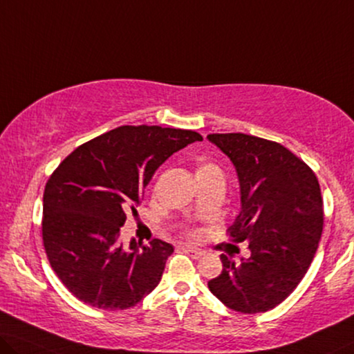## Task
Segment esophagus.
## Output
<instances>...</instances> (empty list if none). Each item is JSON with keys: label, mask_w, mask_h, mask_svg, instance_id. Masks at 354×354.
<instances>
[{"label": "esophagus", "mask_w": 354, "mask_h": 354, "mask_svg": "<svg viewBox=\"0 0 354 354\" xmlns=\"http://www.w3.org/2000/svg\"><path fill=\"white\" fill-rule=\"evenodd\" d=\"M184 251L187 252L189 256L191 257H194V259H198V257H202L203 256V251H200V250H197V248H192V246H184L183 248Z\"/></svg>", "instance_id": "esophagus-1"}]
</instances>
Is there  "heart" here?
<instances>
[{
    "mask_svg": "<svg viewBox=\"0 0 354 354\" xmlns=\"http://www.w3.org/2000/svg\"><path fill=\"white\" fill-rule=\"evenodd\" d=\"M216 175H223V171H221V168L211 160L202 159L197 162V165H195V176L197 178L216 176Z\"/></svg>",
    "mask_w": 354,
    "mask_h": 354,
    "instance_id": "b5f03b06",
    "label": "heart"
}]
</instances>
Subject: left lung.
I'll return each instance as SVG.
<instances>
[{
  "label": "left lung",
  "mask_w": 354,
  "mask_h": 354,
  "mask_svg": "<svg viewBox=\"0 0 354 354\" xmlns=\"http://www.w3.org/2000/svg\"><path fill=\"white\" fill-rule=\"evenodd\" d=\"M207 138L239 175L241 209L227 232L251 251L240 262L221 254L223 272L208 288L235 312H268L297 288L318 250L324 224L319 183L307 163L275 141L245 133Z\"/></svg>",
  "instance_id": "8db88e82"
}]
</instances>
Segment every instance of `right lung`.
Instances as JSON below:
<instances>
[{
  "instance_id": "obj_1",
  "label": "right lung",
  "mask_w": 354,
  "mask_h": 354,
  "mask_svg": "<svg viewBox=\"0 0 354 354\" xmlns=\"http://www.w3.org/2000/svg\"><path fill=\"white\" fill-rule=\"evenodd\" d=\"M202 135L159 125H122L81 145L46 183L42 243L68 291L102 310L135 307L159 284L167 241L120 243L127 213L173 152Z\"/></svg>"
}]
</instances>
